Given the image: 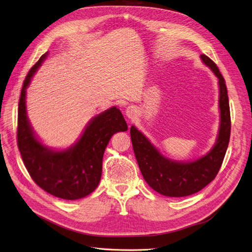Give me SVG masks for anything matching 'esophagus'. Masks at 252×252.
<instances>
[{
	"label": "esophagus",
	"mask_w": 252,
	"mask_h": 252,
	"mask_svg": "<svg viewBox=\"0 0 252 252\" xmlns=\"http://www.w3.org/2000/svg\"><path fill=\"white\" fill-rule=\"evenodd\" d=\"M126 115L128 118L133 119V118L135 117V115H136V109H135V107H128V108H126Z\"/></svg>",
	"instance_id": "34e87169"
}]
</instances>
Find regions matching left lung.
Returning a JSON list of instances; mask_svg holds the SVG:
<instances>
[{
	"label": "left lung",
	"mask_w": 252,
	"mask_h": 252,
	"mask_svg": "<svg viewBox=\"0 0 252 252\" xmlns=\"http://www.w3.org/2000/svg\"><path fill=\"white\" fill-rule=\"evenodd\" d=\"M200 58L218 78L219 84L220 127L212 150L195 161L176 162L164 157L134 126L129 132L136 160L145 182L165 196H188L203 189L216 178L228 146L230 112L225 80L208 56L201 55Z\"/></svg>",
	"instance_id": "left-lung-1"
}]
</instances>
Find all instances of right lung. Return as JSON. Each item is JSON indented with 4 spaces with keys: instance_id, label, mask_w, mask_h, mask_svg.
<instances>
[{
    "instance_id": "obj_1",
    "label": "right lung",
    "mask_w": 252,
    "mask_h": 252,
    "mask_svg": "<svg viewBox=\"0 0 252 252\" xmlns=\"http://www.w3.org/2000/svg\"><path fill=\"white\" fill-rule=\"evenodd\" d=\"M46 55L34 64L24 81L18 102L17 146L28 172L41 189L62 199H80L96 189L109 140L115 133L127 131V125L120 110L112 107L93 117L72 146L64 151L44 146L28 119L26 90Z\"/></svg>"
}]
</instances>
